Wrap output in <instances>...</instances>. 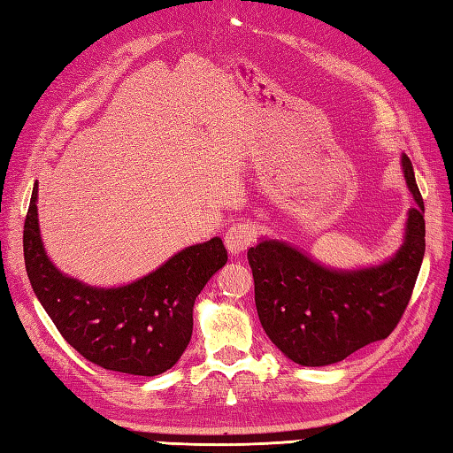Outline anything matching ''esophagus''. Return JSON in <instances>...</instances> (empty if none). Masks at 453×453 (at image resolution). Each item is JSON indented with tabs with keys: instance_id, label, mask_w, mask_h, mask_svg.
Returning a JSON list of instances; mask_svg holds the SVG:
<instances>
[{
	"instance_id": "obj_1",
	"label": "esophagus",
	"mask_w": 453,
	"mask_h": 453,
	"mask_svg": "<svg viewBox=\"0 0 453 453\" xmlns=\"http://www.w3.org/2000/svg\"><path fill=\"white\" fill-rule=\"evenodd\" d=\"M224 242L229 253L242 255L257 242V226L253 221H237L227 229Z\"/></svg>"
}]
</instances>
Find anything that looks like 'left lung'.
I'll use <instances>...</instances> for the list:
<instances>
[{"instance_id": "obj_1", "label": "left lung", "mask_w": 453, "mask_h": 453, "mask_svg": "<svg viewBox=\"0 0 453 453\" xmlns=\"http://www.w3.org/2000/svg\"><path fill=\"white\" fill-rule=\"evenodd\" d=\"M407 185L417 200L409 210L405 243L386 265L336 273L278 242L249 249L255 303L265 333L302 365L344 360L365 344L383 341L405 313L425 257V202L415 171L403 156Z\"/></svg>"}]
</instances>
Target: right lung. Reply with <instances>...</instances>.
<instances>
[{
	"label": "right lung",
	"mask_w": 453,
	"mask_h": 453,
	"mask_svg": "<svg viewBox=\"0 0 453 453\" xmlns=\"http://www.w3.org/2000/svg\"><path fill=\"white\" fill-rule=\"evenodd\" d=\"M35 182L23 227L28 280L67 344L104 370L159 375L177 364L192 334V307L227 263L219 237L171 257L156 273L122 288H91L48 261L38 232Z\"/></svg>",
	"instance_id": "obj_1"
}]
</instances>
